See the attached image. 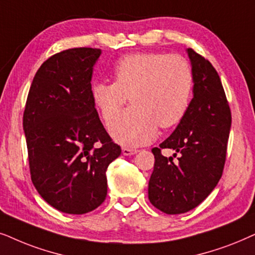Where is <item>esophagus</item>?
Segmentation results:
<instances>
[{"label":"esophagus","mask_w":255,"mask_h":255,"mask_svg":"<svg viewBox=\"0 0 255 255\" xmlns=\"http://www.w3.org/2000/svg\"><path fill=\"white\" fill-rule=\"evenodd\" d=\"M136 152H138L137 149H130V148H122V154L125 156H131L135 155Z\"/></svg>","instance_id":"34e87169"}]
</instances>
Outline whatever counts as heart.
<instances>
[{"instance_id": "b5f03b06", "label": "heart", "mask_w": 255, "mask_h": 255, "mask_svg": "<svg viewBox=\"0 0 255 255\" xmlns=\"http://www.w3.org/2000/svg\"><path fill=\"white\" fill-rule=\"evenodd\" d=\"M114 83L92 86L94 104L110 121L129 98L133 106L111 122L119 143L137 147L156 137L158 126L174 127L182 120L191 98L193 77L189 63L179 56L135 53L121 58L113 70Z\"/></svg>"}]
</instances>
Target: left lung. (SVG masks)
I'll return each mask as SVG.
<instances>
[{"label": "left lung", "mask_w": 255, "mask_h": 255, "mask_svg": "<svg viewBox=\"0 0 255 255\" xmlns=\"http://www.w3.org/2000/svg\"><path fill=\"white\" fill-rule=\"evenodd\" d=\"M186 53L191 63L193 98L174 133L151 150L155 164L148 197L156 209L167 215L195 209L218 184L232 121L215 67L192 49ZM165 147L176 151L177 162L160 154Z\"/></svg>", "instance_id": "1"}]
</instances>
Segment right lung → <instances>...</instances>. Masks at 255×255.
Instances as JSON below:
<instances>
[{
	"mask_svg": "<svg viewBox=\"0 0 255 255\" xmlns=\"http://www.w3.org/2000/svg\"><path fill=\"white\" fill-rule=\"evenodd\" d=\"M100 49L53 54L33 78L23 114L31 181L58 211L84 215L107 196L108 165L121 154L101 124L92 97Z\"/></svg>",
	"mask_w": 255,
	"mask_h": 255,
	"instance_id": "1",
	"label": "right lung"
}]
</instances>
